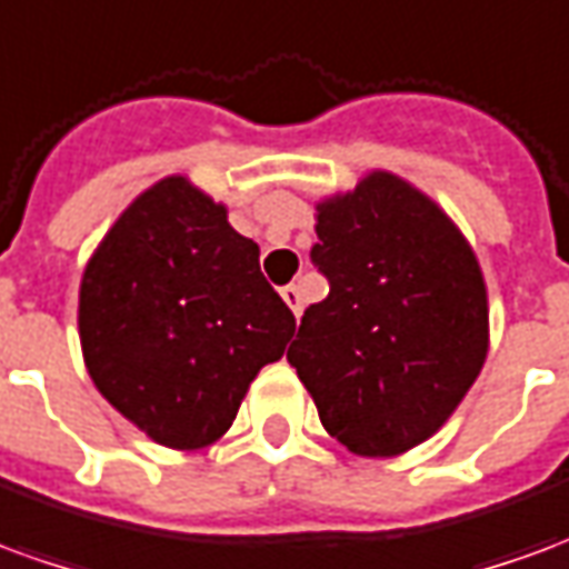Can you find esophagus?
<instances>
[{
	"mask_svg": "<svg viewBox=\"0 0 569 569\" xmlns=\"http://www.w3.org/2000/svg\"><path fill=\"white\" fill-rule=\"evenodd\" d=\"M280 296H283L286 305L292 308V313H296V317H301V310H305V292H301V286H296V283L283 286V289H280Z\"/></svg>",
	"mask_w": 569,
	"mask_h": 569,
	"instance_id": "esophagus-1",
	"label": "esophagus"
}]
</instances>
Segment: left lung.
<instances>
[{
  "instance_id": "8db88e82",
  "label": "left lung",
  "mask_w": 569,
  "mask_h": 569,
  "mask_svg": "<svg viewBox=\"0 0 569 569\" xmlns=\"http://www.w3.org/2000/svg\"><path fill=\"white\" fill-rule=\"evenodd\" d=\"M310 305L289 366L322 427L359 457H393L451 418L488 357V292L451 219L393 173L317 207Z\"/></svg>"
}]
</instances>
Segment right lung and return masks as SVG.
Instances as JSON below:
<instances>
[{
  "instance_id": "add662e5",
  "label": "right lung",
  "mask_w": 569,
  "mask_h": 569,
  "mask_svg": "<svg viewBox=\"0 0 569 569\" xmlns=\"http://www.w3.org/2000/svg\"><path fill=\"white\" fill-rule=\"evenodd\" d=\"M292 332L259 247L182 176L133 200L81 277L79 335L97 390L179 451L234 423L252 378L283 357Z\"/></svg>"
}]
</instances>
